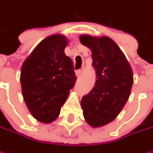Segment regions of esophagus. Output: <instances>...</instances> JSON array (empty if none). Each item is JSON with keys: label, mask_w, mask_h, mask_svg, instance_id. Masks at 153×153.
<instances>
[{"label": "esophagus", "mask_w": 153, "mask_h": 153, "mask_svg": "<svg viewBox=\"0 0 153 153\" xmlns=\"http://www.w3.org/2000/svg\"><path fill=\"white\" fill-rule=\"evenodd\" d=\"M81 72H82V71H81V70H77V71H76V76L77 77H79L80 75H81Z\"/></svg>", "instance_id": "esophagus-1"}]
</instances>
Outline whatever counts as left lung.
I'll use <instances>...</instances> for the list:
<instances>
[{"instance_id":"1","label":"left lung","mask_w":153,"mask_h":153,"mask_svg":"<svg viewBox=\"0 0 153 153\" xmlns=\"http://www.w3.org/2000/svg\"><path fill=\"white\" fill-rule=\"evenodd\" d=\"M80 42L92 51L96 82L81 101L86 122L94 128L107 124L120 113L130 95L133 71L126 57L107 36L82 35Z\"/></svg>"}]
</instances>
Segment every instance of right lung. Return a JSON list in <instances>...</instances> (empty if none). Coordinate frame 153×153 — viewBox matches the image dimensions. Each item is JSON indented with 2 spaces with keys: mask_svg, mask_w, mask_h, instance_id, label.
<instances>
[{
  "mask_svg": "<svg viewBox=\"0 0 153 153\" xmlns=\"http://www.w3.org/2000/svg\"><path fill=\"white\" fill-rule=\"evenodd\" d=\"M67 43L63 35L50 36L36 47L22 65L25 102L33 117L44 123L59 117L76 80L73 62L64 52Z\"/></svg>",
  "mask_w": 153,
  "mask_h": 153,
  "instance_id": "obj_1",
  "label": "right lung"
}]
</instances>
